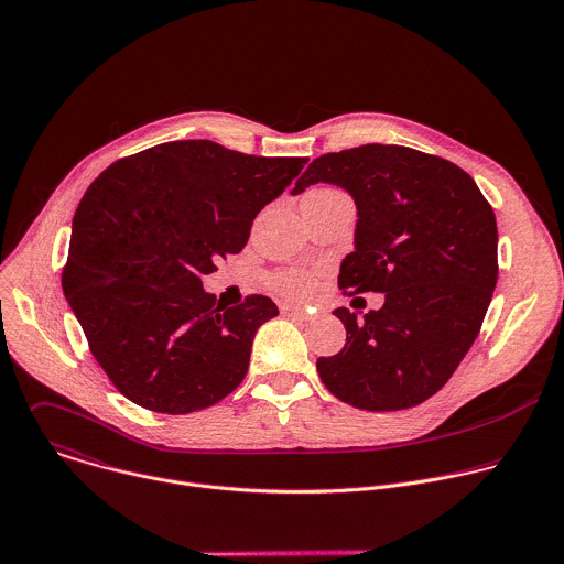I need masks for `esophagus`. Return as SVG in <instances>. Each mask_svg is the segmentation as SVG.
<instances>
[{
    "instance_id": "1",
    "label": "esophagus",
    "mask_w": 564,
    "mask_h": 564,
    "mask_svg": "<svg viewBox=\"0 0 564 564\" xmlns=\"http://www.w3.org/2000/svg\"><path fill=\"white\" fill-rule=\"evenodd\" d=\"M281 312H283V314H288V316L307 318V312H305V307H301V305H281Z\"/></svg>"
}]
</instances>
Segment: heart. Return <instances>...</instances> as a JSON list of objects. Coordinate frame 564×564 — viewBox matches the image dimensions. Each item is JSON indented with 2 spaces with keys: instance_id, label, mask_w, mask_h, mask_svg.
Returning a JSON list of instances; mask_svg holds the SVG:
<instances>
[{
  "instance_id": "heart-1",
  "label": "heart",
  "mask_w": 564,
  "mask_h": 564,
  "mask_svg": "<svg viewBox=\"0 0 564 564\" xmlns=\"http://www.w3.org/2000/svg\"><path fill=\"white\" fill-rule=\"evenodd\" d=\"M314 192H328V189H314ZM270 285L274 292L288 299H303L314 290V274L296 268L279 270L270 276Z\"/></svg>"
}]
</instances>
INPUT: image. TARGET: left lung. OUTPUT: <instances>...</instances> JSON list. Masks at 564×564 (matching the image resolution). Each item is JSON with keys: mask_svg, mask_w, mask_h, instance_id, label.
Masks as SVG:
<instances>
[{"mask_svg": "<svg viewBox=\"0 0 564 564\" xmlns=\"http://www.w3.org/2000/svg\"><path fill=\"white\" fill-rule=\"evenodd\" d=\"M344 187L357 205L355 252L339 288L383 292V305L335 314L346 346L318 357L326 388L364 411H404L433 397L473 346L498 283V225L457 165L399 144H361L314 158L292 194ZM357 301V299H355Z\"/></svg>", "mask_w": 564, "mask_h": 564, "instance_id": "left-lung-1", "label": "left lung"}]
</instances>
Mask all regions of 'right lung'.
<instances>
[{
  "mask_svg": "<svg viewBox=\"0 0 564 564\" xmlns=\"http://www.w3.org/2000/svg\"><path fill=\"white\" fill-rule=\"evenodd\" d=\"M305 163L176 140L91 183L73 216L62 290L96 361L133 404L185 415L243 381L254 335L279 307L263 294L225 307L200 276L246 248L257 214Z\"/></svg>",
  "mask_w": 564,
  "mask_h": 564,
  "instance_id": "right-lung-1",
  "label": "right lung"
}]
</instances>
